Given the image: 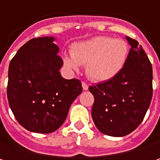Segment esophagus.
Wrapping results in <instances>:
<instances>
[{
    "mask_svg": "<svg viewBox=\"0 0 160 160\" xmlns=\"http://www.w3.org/2000/svg\"><path fill=\"white\" fill-rule=\"evenodd\" d=\"M81 85H82V89H83L84 91L88 90V88H89V85H88L86 82H84V81H83V82L81 83Z\"/></svg>",
    "mask_w": 160,
    "mask_h": 160,
    "instance_id": "34e87169",
    "label": "esophagus"
}]
</instances>
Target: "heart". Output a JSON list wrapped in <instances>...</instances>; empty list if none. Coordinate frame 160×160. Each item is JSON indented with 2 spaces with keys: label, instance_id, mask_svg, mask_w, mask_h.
<instances>
[{
  "label": "heart",
  "instance_id": "b5f03b06",
  "mask_svg": "<svg viewBox=\"0 0 160 160\" xmlns=\"http://www.w3.org/2000/svg\"><path fill=\"white\" fill-rule=\"evenodd\" d=\"M71 56H65V64L72 70L86 66L87 76L94 81H106L118 75L126 64L129 46L121 39L96 36L71 46Z\"/></svg>",
  "mask_w": 160,
  "mask_h": 160
}]
</instances>
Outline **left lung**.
<instances>
[{
  "instance_id": "1",
  "label": "left lung",
  "mask_w": 160,
  "mask_h": 160,
  "mask_svg": "<svg viewBox=\"0 0 160 160\" xmlns=\"http://www.w3.org/2000/svg\"><path fill=\"white\" fill-rule=\"evenodd\" d=\"M132 48L125 66L111 80L89 87L94 97L92 120L109 136H125L143 121L153 94L150 60L138 42L127 37Z\"/></svg>"
}]
</instances>
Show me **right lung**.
<instances>
[{"mask_svg": "<svg viewBox=\"0 0 160 160\" xmlns=\"http://www.w3.org/2000/svg\"><path fill=\"white\" fill-rule=\"evenodd\" d=\"M54 38L31 39L17 51L8 70L7 98L16 120L29 132L50 133L66 120L81 93L80 80H65Z\"/></svg>", "mask_w": 160, "mask_h": 160, "instance_id": "obj_1", "label": "right lung"}]
</instances>
